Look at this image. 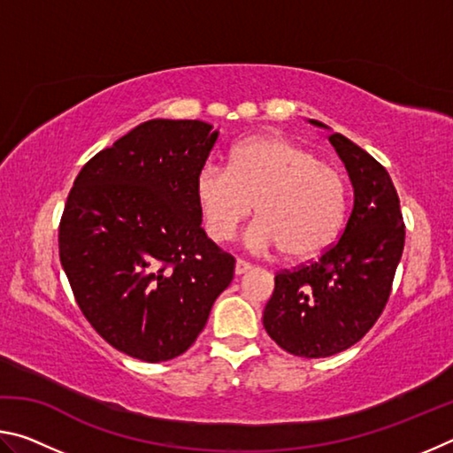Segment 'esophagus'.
Segmentation results:
<instances>
[{"mask_svg": "<svg viewBox=\"0 0 453 453\" xmlns=\"http://www.w3.org/2000/svg\"><path fill=\"white\" fill-rule=\"evenodd\" d=\"M251 264H248V262H243V259H237L235 262V275H243V273H248L250 270H251Z\"/></svg>", "mask_w": 453, "mask_h": 453, "instance_id": "1", "label": "esophagus"}]
</instances>
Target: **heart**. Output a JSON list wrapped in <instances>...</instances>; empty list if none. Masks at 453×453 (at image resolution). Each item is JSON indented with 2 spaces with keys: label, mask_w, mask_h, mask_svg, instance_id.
Here are the masks:
<instances>
[{
  "label": "heart",
  "mask_w": 453,
  "mask_h": 453,
  "mask_svg": "<svg viewBox=\"0 0 453 453\" xmlns=\"http://www.w3.org/2000/svg\"><path fill=\"white\" fill-rule=\"evenodd\" d=\"M196 199L211 240H232L256 203L259 218L245 234L248 248L308 259L340 235L348 196L346 181L332 164L270 134L237 143L227 170L203 165L196 175Z\"/></svg>",
  "instance_id": "b5f03b06"
}]
</instances>
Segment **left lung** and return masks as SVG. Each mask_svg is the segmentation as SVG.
Here are the masks:
<instances>
[{"mask_svg":"<svg viewBox=\"0 0 453 453\" xmlns=\"http://www.w3.org/2000/svg\"><path fill=\"white\" fill-rule=\"evenodd\" d=\"M310 124L326 127L318 119ZM346 165L354 208L346 229L318 262L275 275L264 327L281 349L300 357H327L354 346L386 308L403 251V218L392 178L378 159L332 134Z\"/></svg>","mask_w":453,"mask_h":453,"instance_id":"left-lung-1","label":"left lung"}]
</instances>
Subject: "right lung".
I'll return each mask as SVG.
<instances>
[{"label":"right lung","instance_id":"add662e5","mask_svg":"<svg viewBox=\"0 0 453 453\" xmlns=\"http://www.w3.org/2000/svg\"><path fill=\"white\" fill-rule=\"evenodd\" d=\"M219 137L199 119H150L96 153L73 181L59 259L104 340L142 362L181 356L234 280L208 240L196 175Z\"/></svg>","mask_w":453,"mask_h":453}]
</instances>
